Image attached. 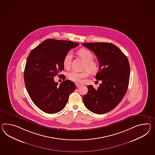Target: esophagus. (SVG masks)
<instances>
[{
    "label": "esophagus",
    "instance_id": "34e87169",
    "mask_svg": "<svg viewBox=\"0 0 155 155\" xmlns=\"http://www.w3.org/2000/svg\"><path fill=\"white\" fill-rule=\"evenodd\" d=\"M76 87H79L81 86V84H78V83H76Z\"/></svg>",
    "mask_w": 155,
    "mask_h": 155
}]
</instances>
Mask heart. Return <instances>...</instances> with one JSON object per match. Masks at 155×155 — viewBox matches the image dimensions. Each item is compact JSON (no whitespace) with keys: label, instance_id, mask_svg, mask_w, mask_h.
Returning <instances> with one entry per match:
<instances>
[{"label":"heart","instance_id":"b5f03b06","mask_svg":"<svg viewBox=\"0 0 155 155\" xmlns=\"http://www.w3.org/2000/svg\"><path fill=\"white\" fill-rule=\"evenodd\" d=\"M78 54L83 60L85 61V64L83 67V70L86 71L82 73L71 72L68 74V78L76 83L82 82L84 78L87 77L88 75V72L94 74L97 72L98 69V65L93 61L94 55L89 50L86 49H81L78 51ZM72 59V54L71 52L67 53L64 58L63 65L64 68L69 69L71 67Z\"/></svg>","mask_w":155,"mask_h":155}]
</instances>
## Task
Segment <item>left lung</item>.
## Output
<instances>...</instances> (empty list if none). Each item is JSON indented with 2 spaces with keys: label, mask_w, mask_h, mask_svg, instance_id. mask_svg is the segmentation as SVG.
<instances>
[{
  "label": "left lung",
  "mask_w": 155,
  "mask_h": 155,
  "mask_svg": "<svg viewBox=\"0 0 155 155\" xmlns=\"http://www.w3.org/2000/svg\"><path fill=\"white\" fill-rule=\"evenodd\" d=\"M97 58L99 69L95 78L102 83L97 90L87 86L88 92L83 96L87 109L104 114L114 109L127 92L130 77L128 59L117 46L107 42L83 43Z\"/></svg>",
  "instance_id": "8db88e82"
}]
</instances>
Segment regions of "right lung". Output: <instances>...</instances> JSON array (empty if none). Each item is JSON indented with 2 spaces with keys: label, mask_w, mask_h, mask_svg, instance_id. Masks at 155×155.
Returning a JSON list of instances; mask_svg holds the SVG:
<instances>
[{
  "label": "right lung",
  "mask_w": 155,
  "mask_h": 155,
  "mask_svg": "<svg viewBox=\"0 0 155 155\" xmlns=\"http://www.w3.org/2000/svg\"><path fill=\"white\" fill-rule=\"evenodd\" d=\"M76 42L47 39L31 50L24 72L25 83L32 101L45 113L55 114L64 109L76 85L70 80L60 85L54 77L64 71L65 55L78 46ZM65 79V76L63 75Z\"/></svg>",
  "instance_id": "1"
}]
</instances>
